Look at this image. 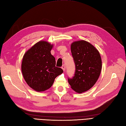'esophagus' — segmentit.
Returning a JSON list of instances; mask_svg holds the SVG:
<instances>
[{"label":"esophagus","mask_w":126,"mask_h":126,"mask_svg":"<svg viewBox=\"0 0 126 126\" xmlns=\"http://www.w3.org/2000/svg\"><path fill=\"white\" fill-rule=\"evenodd\" d=\"M62 69L63 70V71H65V65L64 64H63L62 65Z\"/></svg>","instance_id":"34e87169"}]
</instances>
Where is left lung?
<instances>
[{
  "label": "left lung",
  "instance_id": "1",
  "mask_svg": "<svg viewBox=\"0 0 126 126\" xmlns=\"http://www.w3.org/2000/svg\"><path fill=\"white\" fill-rule=\"evenodd\" d=\"M71 55L75 64L74 76L68 82L76 92L89 90L98 80L102 70V60L97 48L88 42L80 40L71 45Z\"/></svg>",
  "mask_w": 126,
  "mask_h": 126
}]
</instances>
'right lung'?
Segmentation results:
<instances>
[{"instance_id":"add662e5","label":"right lung","mask_w":126,"mask_h":126,"mask_svg":"<svg viewBox=\"0 0 126 126\" xmlns=\"http://www.w3.org/2000/svg\"><path fill=\"white\" fill-rule=\"evenodd\" d=\"M53 47L48 42L40 41L29 49L22 60L21 69L26 82L32 89L43 92L50 88L55 78L63 70L56 66L51 55Z\"/></svg>"}]
</instances>
